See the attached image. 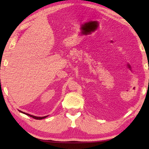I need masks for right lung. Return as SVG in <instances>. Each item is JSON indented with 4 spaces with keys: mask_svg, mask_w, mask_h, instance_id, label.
<instances>
[{
    "mask_svg": "<svg viewBox=\"0 0 149 149\" xmlns=\"http://www.w3.org/2000/svg\"><path fill=\"white\" fill-rule=\"evenodd\" d=\"M18 111H20V113H24V114H25V115H27L29 116H31V117H32V118H34V119H36V120H42V119H43V118H45L46 117L48 116V115H47V116H34V115H30V114L24 113V112H23V111H20V110H18Z\"/></svg>",
    "mask_w": 149,
    "mask_h": 149,
    "instance_id": "right-lung-1",
    "label": "right lung"
}]
</instances>
